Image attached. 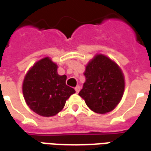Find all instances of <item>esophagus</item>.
I'll return each instance as SVG.
<instances>
[{
    "mask_svg": "<svg viewBox=\"0 0 151 151\" xmlns=\"http://www.w3.org/2000/svg\"><path fill=\"white\" fill-rule=\"evenodd\" d=\"M75 91H76V93H78L80 91V86H77L75 87Z\"/></svg>",
    "mask_w": 151,
    "mask_h": 151,
    "instance_id": "obj_1",
    "label": "esophagus"
}]
</instances>
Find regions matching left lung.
<instances>
[{
	"mask_svg": "<svg viewBox=\"0 0 151 151\" xmlns=\"http://www.w3.org/2000/svg\"><path fill=\"white\" fill-rule=\"evenodd\" d=\"M86 82L79 95L91 110L107 113L120 103L124 91V78L116 63L99 54L87 64Z\"/></svg>",
	"mask_w": 151,
	"mask_h": 151,
	"instance_id": "1",
	"label": "left lung"
}]
</instances>
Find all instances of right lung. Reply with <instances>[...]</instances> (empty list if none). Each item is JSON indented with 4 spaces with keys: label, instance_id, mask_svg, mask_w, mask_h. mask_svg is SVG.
Here are the masks:
<instances>
[{
    "label": "right lung",
    "instance_id": "add662e5",
    "mask_svg": "<svg viewBox=\"0 0 151 151\" xmlns=\"http://www.w3.org/2000/svg\"><path fill=\"white\" fill-rule=\"evenodd\" d=\"M66 78L58 74L56 64L49 57L37 61L26 74L22 84L29 108L42 116H53L60 112L69 96L75 93L66 85Z\"/></svg>",
    "mask_w": 151,
    "mask_h": 151
}]
</instances>
